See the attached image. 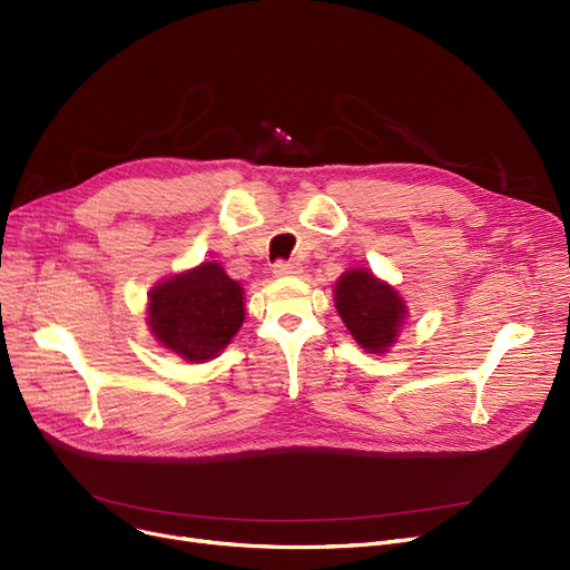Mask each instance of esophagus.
I'll list each match as a JSON object with an SVG mask.
<instances>
[{
	"label": "esophagus",
	"mask_w": 570,
	"mask_h": 570,
	"mask_svg": "<svg viewBox=\"0 0 570 570\" xmlns=\"http://www.w3.org/2000/svg\"><path fill=\"white\" fill-rule=\"evenodd\" d=\"M303 273V267L293 261H279L275 263V275L277 277H297Z\"/></svg>",
	"instance_id": "34e87169"
}]
</instances>
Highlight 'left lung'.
Here are the masks:
<instances>
[{"label":"left lung","mask_w":570,"mask_h":570,"mask_svg":"<svg viewBox=\"0 0 570 570\" xmlns=\"http://www.w3.org/2000/svg\"><path fill=\"white\" fill-rule=\"evenodd\" d=\"M335 307L353 340L370 353H383L397 342L406 318L400 293L370 269H346L335 286Z\"/></svg>","instance_id":"obj_1"}]
</instances>
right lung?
I'll list each match as a JSON object with an SVG mask.
<instances>
[{
  "label": "right lung",
  "instance_id": "add662e5",
  "mask_svg": "<svg viewBox=\"0 0 570 570\" xmlns=\"http://www.w3.org/2000/svg\"><path fill=\"white\" fill-rule=\"evenodd\" d=\"M147 323L157 342L189 363L213 361L245 321V288L215 261L149 291Z\"/></svg>",
  "mask_w": 570,
  "mask_h": 570
}]
</instances>
